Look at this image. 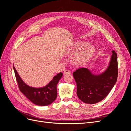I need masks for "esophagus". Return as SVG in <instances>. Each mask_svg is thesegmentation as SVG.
<instances>
[{
  "label": "esophagus",
  "mask_w": 131,
  "mask_h": 131,
  "mask_svg": "<svg viewBox=\"0 0 131 131\" xmlns=\"http://www.w3.org/2000/svg\"><path fill=\"white\" fill-rule=\"evenodd\" d=\"M71 72L69 70V69H66L64 71V74H70Z\"/></svg>",
  "instance_id": "34e87169"
}]
</instances>
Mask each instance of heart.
Instances as JSON below:
<instances>
[{
	"mask_svg": "<svg viewBox=\"0 0 131 131\" xmlns=\"http://www.w3.org/2000/svg\"><path fill=\"white\" fill-rule=\"evenodd\" d=\"M95 47L88 45V43L84 41L75 42L72 49L69 50L70 53H75L73 57V62L77 65L85 64L92 58L95 52Z\"/></svg>",
	"mask_w": 131,
	"mask_h": 131,
	"instance_id": "heart-1",
	"label": "heart"
}]
</instances>
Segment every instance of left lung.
I'll use <instances>...</instances> for the list:
<instances>
[{
    "label": "left lung",
    "mask_w": 131,
    "mask_h": 131,
    "mask_svg": "<svg viewBox=\"0 0 131 131\" xmlns=\"http://www.w3.org/2000/svg\"><path fill=\"white\" fill-rule=\"evenodd\" d=\"M73 75L77 85V96L81 101L88 104L100 102L107 96L117 81V53L112 51L108 68L100 74H94L89 69L82 67Z\"/></svg>",
    "instance_id": "1"
}]
</instances>
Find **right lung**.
<instances>
[{
  "instance_id": "right-lung-1",
  "label": "right lung",
  "mask_w": 131,
  "mask_h": 131,
  "mask_svg": "<svg viewBox=\"0 0 131 131\" xmlns=\"http://www.w3.org/2000/svg\"><path fill=\"white\" fill-rule=\"evenodd\" d=\"M14 70L19 90L33 103L39 106H46L56 100L57 96V85L62 77V73L57 74L45 86L35 88L27 85L24 82L14 66Z\"/></svg>"
}]
</instances>
